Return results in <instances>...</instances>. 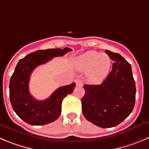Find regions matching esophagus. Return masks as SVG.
<instances>
[{
  "label": "esophagus",
  "mask_w": 149,
  "mask_h": 149,
  "mask_svg": "<svg viewBox=\"0 0 149 149\" xmlns=\"http://www.w3.org/2000/svg\"><path fill=\"white\" fill-rule=\"evenodd\" d=\"M76 84L77 87H82L83 86V81L81 79H76Z\"/></svg>",
  "instance_id": "34e87169"
}]
</instances>
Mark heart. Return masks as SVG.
<instances>
[{"label": "heart", "instance_id": "obj_1", "mask_svg": "<svg viewBox=\"0 0 149 149\" xmlns=\"http://www.w3.org/2000/svg\"><path fill=\"white\" fill-rule=\"evenodd\" d=\"M111 63V58L107 54L90 51L76 59L75 67L79 71L87 72V78L90 82L100 84L107 76Z\"/></svg>", "mask_w": 149, "mask_h": 149}]
</instances>
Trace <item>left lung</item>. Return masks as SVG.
Returning a JSON list of instances; mask_svg holds the SVG:
<instances>
[{
    "mask_svg": "<svg viewBox=\"0 0 149 149\" xmlns=\"http://www.w3.org/2000/svg\"><path fill=\"white\" fill-rule=\"evenodd\" d=\"M105 53L114 61L112 71L102 84H84L81 108L87 120L99 127L112 128L132 112L136 87L131 65L118 53Z\"/></svg>",
    "mask_w": 149,
    "mask_h": 149,
    "instance_id": "1",
    "label": "left lung"
}]
</instances>
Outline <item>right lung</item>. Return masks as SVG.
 <instances>
[{"instance_id":"add662e5","label":"right lung","mask_w":149,"mask_h":149,"mask_svg":"<svg viewBox=\"0 0 149 149\" xmlns=\"http://www.w3.org/2000/svg\"><path fill=\"white\" fill-rule=\"evenodd\" d=\"M68 51L71 49L40 50L28 54L18 62L10 79L9 97L14 111L26 123L34 126L48 124L60 115L62 100L73 93L76 83L59 87L44 101H38L31 95L29 83L31 74L37 66Z\"/></svg>"}]
</instances>
